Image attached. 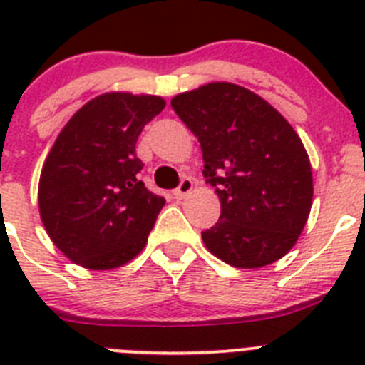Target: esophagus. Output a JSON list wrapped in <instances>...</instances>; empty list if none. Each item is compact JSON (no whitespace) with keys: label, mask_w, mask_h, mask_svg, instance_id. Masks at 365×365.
<instances>
[{"label":"esophagus","mask_w":365,"mask_h":365,"mask_svg":"<svg viewBox=\"0 0 365 365\" xmlns=\"http://www.w3.org/2000/svg\"><path fill=\"white\" fill-rule=\"evenodd\" d=\"M192 190H193V180L190 179V177H185V179L180 180V185L173 190V195H175V199H185Z\"/></svg>","instance_id":"34e87169"}]
</instances>
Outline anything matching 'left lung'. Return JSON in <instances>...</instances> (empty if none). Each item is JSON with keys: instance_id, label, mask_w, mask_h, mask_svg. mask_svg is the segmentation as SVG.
I'll list each match as a JSON object with an SVG mask.
<instances>
[{"instance_id": "8db88e82", "label": "left lung", "mask_w": 365, "mask_h": 365, "mask_svg": "<svg viewBox=\"0 0 365 365\" xmlns=\"http://www.w3.org/2000/svg\"><path fill=\"white\" fill-rule=\"evenodd\" d=\"M197 137L206 182L221 215L202 232L206 248L237 269L282 259L298 241L312 205L309 155L292 125L245 87L214 82L172 98Z\"/></svg>"}]
</instances>
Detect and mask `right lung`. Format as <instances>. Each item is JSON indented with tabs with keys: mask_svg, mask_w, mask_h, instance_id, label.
<instances>
[{
	"mask_svg": "<svg viewBox=\"0 0 365 365\" xmlns=\"http://www.w3.org/2000/svg\"><path fill=\"white\" fill-rule=\"evenodd\" d=\"M166 102L106 93L74 113L51 148L38 186L45 230L71 261L117 269L144 248L164 206L140 180L135 144Z\"/></svg>",
	"mask_w": 365,
	"mask_h": 365,
	"instance_id": "add662e5",
	"label": "right lung"
}]
</instances>
